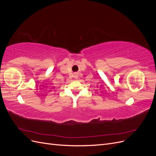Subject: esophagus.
I'll return each instance as SVG.
<instances>
[{
	"label": "esophagus",
	"mask_w": 156,
	"mask_h": 156,
	"mask_svg": "<svg viewBox=\"0 0 156 156\" xmlns=\"http://www.w3.org/2000/svg\"><path fill=\"white\" fill-rule=\"evenodd\" d=\"M75 79H77L78 78V75L76 74V75H75Z\"/></svg>",
	"instance_id": "1"
}]
</instances>
